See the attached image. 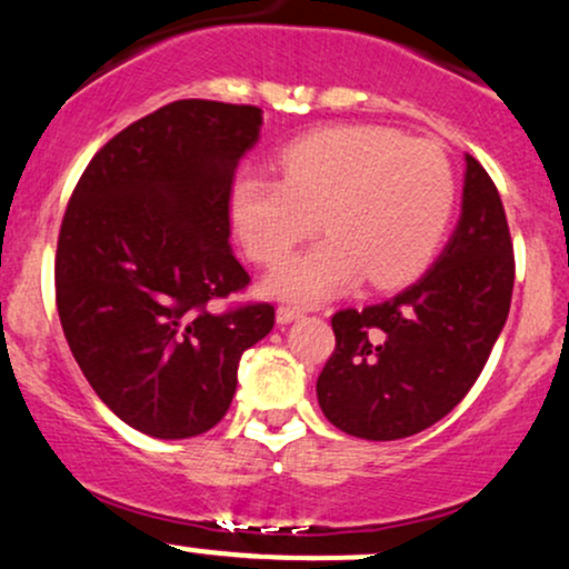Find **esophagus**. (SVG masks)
Here are the masks:
<instances>
[{
	"label": "esophagus",
	"instance_id": "esophagus-1",
	"mask_svg": "<svg viewBox=\"0 0 569 569\" xmlns=\"http://www.w3.org/2000/svg\"><path fill=\"white\" fill-rule=\"evenodd\" d=\"M305 310L299 308H291V305H280L278 310H274V318H278V323H291L297 321V318H302Z\"/></svg>",
	"mask_w": 569,
	"mask_h": 569
}]
</instances>
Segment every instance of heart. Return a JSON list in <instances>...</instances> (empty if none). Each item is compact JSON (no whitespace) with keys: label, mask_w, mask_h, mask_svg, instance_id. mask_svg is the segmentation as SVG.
Returning a JSON list of instances; mask_svg holds the SVG:
<instances>
[{"label":"heart","mask_w":569,"mask_h":569,"mask_svg":"<svg viewBox=\"0 0 569 569\" xmlns=\"http://www.w3.org/2000/svg\"><path fill=\"white\" fill-rule=\"evenodd\" d=\"M283 180L240 172L229 197L234 232L274 264L316 227L327 237L270 272L272 297L321 302L367 274L376 289L408 283L446 234L453 172L429 142L383 127H332L280 151Z\"/></svg>","instance_id":"heart-1"}]
</instances>
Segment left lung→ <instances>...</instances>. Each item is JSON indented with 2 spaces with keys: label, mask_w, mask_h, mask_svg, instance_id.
<instances>
[{
  "label": "left lung",
  "mask_w": 569,
  "mask_h": 569,
  "mask_svg": "<svg viewBox=\"0 0 569 569\" xmlns=\"http://www.w3.org/2000/svg\"><path fill=\"white\" fill-rule=\"evenodd\" d=\"M513 274L502 199L465 156L459 223L427 274L386 302L335 313L337 346L316 383L323 416L346 435L399 440L451 413L508 321Z\"/></svg>",
  "instance_id": "8db88e82"
}]
</instances>
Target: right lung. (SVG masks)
Wrapping results in <instances>:
<instances>
[{
    "mask_svg": "<svg viewBox=\"0 0 569 569\" xmlns=\"http://www.w3.org/2000/svg\"><path fill=\"white\" fill-rule=\"evenodd\" d=\"M261 121L251 104H164L93 156L67 204L61 329L97 397L142 435L213 429L232 405L240 356L274 323L267 302L208 310L251 280L229 246V197Z\"/></svg>",
    "mask_w": 569,
    "mask_h": 569,
    "instance_id": "obj_1",
    "label": "right lung"
}]
</instances>
